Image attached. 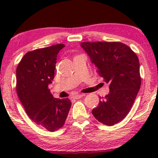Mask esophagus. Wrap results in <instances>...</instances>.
<instances>
[{
	"instance_id": "1",
	"label": "esophagus",
	"mask_w": 158,
	"mask_h": 158,
	"mask_svg": "<svg viewBox=\"0 0 158 158\" xmlns=\"http://www.w3.org/2000/svg\"><path fill=\"white\" fill-rule=\"evenodd\" d=\"M83 96H84L83 94H75V95L73 96V98H74V99H80V98L82 97Z\"/></svg>"
}]
</instances>
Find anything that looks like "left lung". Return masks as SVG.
<instances>
[{
  "label": "left lung",
  "instance_id": "left-lung-1",
  "mask_svg": "<svg viewBox=\"0 0 158 158\" xmlns=\"http://www.w3.org/2000/svg\"><path fill=\"white\" fill-rule=\"evenodd\" d=\"M81 47L99 75L110 85L109 94L102 97L92 114L102 124L114 126L126 117L140 88L138 57L121 42H82Z\"/></svg>",
  "mask_w": 158,
  "mask_h": 158
}]
</instances>
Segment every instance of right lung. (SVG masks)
<instances>
[{
    "label": "right lung",
    "instance_id": "1",
    "mask_svg": "<svg viewBox=\"0 0 158 158\" xmlns=\"http://www.w3.org/2000/svg\"><path fill=\"white\" fill-rule=\"evenodd\" d=\"M64 47L55 44L27 52L16 69V90L25 111L49 131L63 126L71 107L68 98H54L48 88L54 79L57 54Z\"/></svg>",
    "mask_w": 158,
    "mask_h": 158
}]
</instances>
